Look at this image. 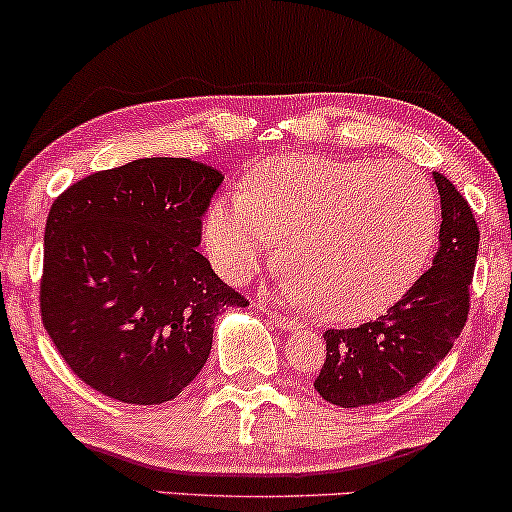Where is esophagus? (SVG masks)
Returning a JSON list of instances; mask_svg holds the SVG:
<instances>
[{"mask_svg":"<svg viewBox=\"0 0 512 512\" xmlns=\"http://www.w3.org/2000/svg\"><path fill=\"white\" fill-rule=\"evenodd\" d=\"M264 312H267V317L272 319V322L279 326V329H283V331H291V329H295V326H300V322L295 317H288V315H283V312H276V310H267V307H264Z\"/></svg>","mask_w":512,"mask_h":512,"instance_id":"34e87169","label":"esophagus"}]
</instances>
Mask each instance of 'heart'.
<instances>
[{
	"instance_id": "heart-1",
	"label": "heart",
	"mask_w": 512,
	"mask_h": 512,
	"mask_svg": "<svg viewBox=\"0 0 512 512\" xmlns=\"http://www.w3.org/2000/svg\"><path fill=\"white\" fill-rule=\"evenodd\" d=\"M439 209L412 169L372 159H267L243 193L209 207L202 243L217 272L243 281L279 243L286 303L357 322L410 291L432 257Z\"/></svg>"
}]
</instances>
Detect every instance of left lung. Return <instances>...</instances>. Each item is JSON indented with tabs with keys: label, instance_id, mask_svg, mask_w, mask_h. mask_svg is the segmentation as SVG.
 I'll use <instances>...</instances> for the list:
<instances>
[{
	"label": "left lung",
	"instance_id": "obj_1",
	"mask_svg": "<svg viewBox=\"0 0 512 512\" xmlns=\"http://www.w3.org/2000/svg\"><path fill=\"white\" fill-rule=\"evenodd\" d=\"M434 181L441 229L432 269L384 317L355 329L324 331L326 362L315 389L329 403L362 408L403 396L439 365L463 331L479 229L453 183L439 171Z\"/></svg>",
	"mask_w": 512,
	"mask_h": 512
}]
</instances>
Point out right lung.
Segmentation results:
<instances>
[{
	"label": "right lung",
	"instance_id": "right-lung-1",
	"mask_svg": "<svg viewBox=\"0 0 512 512\" xmlns=\"http://www.w3.org/2000/svg\"><path fill=\"white\" fill-rule=\"evenodd\" d=\"M221 181L214 166L150 157L54 200L42 324L90 389L133 405L174 400L205 367L217 317L248 305L197 252Z\"/></svg>",
	"mask_w": 512,
	"mask_h": 512
}]
</instances>
